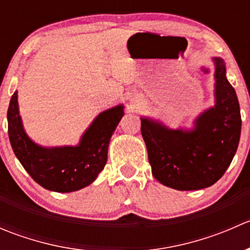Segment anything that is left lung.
Masks as SVG:
<instances>
[{
    "mask_svg": "<svg viewBox=\"0 0 250 250\" xmlns=\"http://www.w3.org/2000/svg\"><path fill=\"white\" fill-rule=\"evenodd\" d=\"M215 62L216 104L196 120L193 130L168 129L141 118V135L152 174L161 184L180 191L215 184L232 161L241 137L236 92L226 78L224 60Z\"/></svg>",
    "mask_w": 250,
    "mask_h": 250,
    "instance_id": "1",
    "label": "left lung"
}]
</instances>
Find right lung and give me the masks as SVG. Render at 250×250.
I'll return each instance as SVG.
<instances>
[{
    "label": "right lung",
    "mask_w": 250,
    "mask_h": 250,
    "mask_svg": "<svg viewBox=\"0 0 250 250\" xmlns=\"http://www.w3.org/2000/svg\"><path fill=\"white\" fill-rule=\"evenodd\" d=\"M123 113L122 105L100 113L80 145L41 147L25 134L14 92L7 112L9 141L19 162L37 184L55 192H71L92 184L104 169L111 135Z\"/></svg>",
    "instance_id": "add662e5"
}]
</instances>
